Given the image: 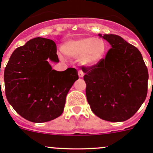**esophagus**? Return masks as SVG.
I'll list each match as a JSON object with an SVG mask.
<instances>
[{"instance_id":"obj_1","label":"esophagus","mask_w":153,"mask_h":153,"mask_svg":"<svg viewBox=\"0 0 153 153\" xmlns=\"http://www.w3.org/2000/svg\"><path fill=\"white\" fill-rule=\"evenodd\" d=\"M78 75H79V77H83V75H84V73H83L82 70H79V71H78Z\"/></svg>"}]
</instances>
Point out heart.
Masks as SVG:
<instances>
[{
    "mask_svg": "<svg viewBox=\"0 0 153 153\" xmlns=\"http://www.w3.org/2000/svg\"><path fill=\"white\" fill-rule=\"evenodd\" d=\"M61 49L66 56L79 58V63L83 66L93 67L103 59L107 44L101 38L85 37L65 42Z\"/></svg>",
    "mask_w": 153,
    "mask_h": 153,
    "instance_id": "b5f03b06",
    "label": "heart"
}]
</instances>
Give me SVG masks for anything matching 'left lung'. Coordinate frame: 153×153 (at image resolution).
<instances>
[{"instance_id":"obj_1","label":"left lung","mask_w":153,"mask_h":153,"mask_svg":"<svg viewBox=\"0 0 153 153\" xmlns=\"http://www.w3.org/2000/svg\"><path fill=\"white\" fill-rule=\"evenodd\" d=\"M99 36L112 48L97 65L82 67L86 99L96 116L123 122L131 118L146 98L148 70L140 51L121 36Z\"/></svg>"}]
</instances>
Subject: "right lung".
<instances>
[{
	"label": "right lung",
	"instance_id": "obj_1",
	"mask_svg": "<svg viewBox=\"0 0 153 153\" xmlns=\"http://www.w3.org/2000/svg\"><path fill=\"white\" fill-rule=\"evenodd\" d=\"M49 60L59 61L56 44L36 37L17 47L5 67L7 100L19 115L30 122H48L60 117L69 90L79 79L76 69L61 72L52 70Z\"/></svg>",
	"mask_w": 153,
	"mask_h": 153
}]
</instances>
